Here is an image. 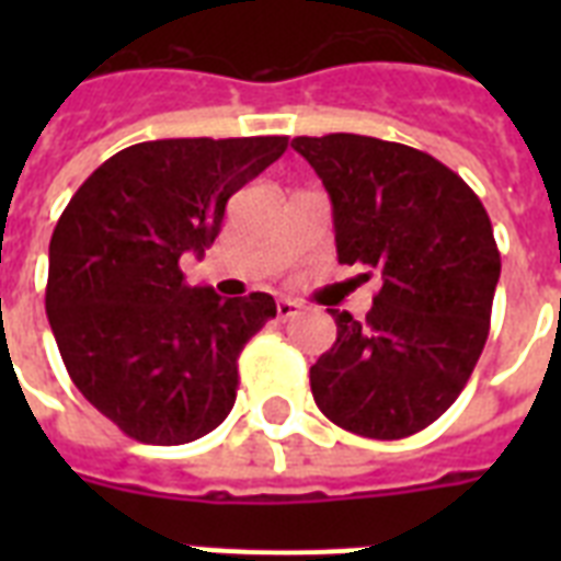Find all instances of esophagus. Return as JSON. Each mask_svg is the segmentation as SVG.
<instances>
[{
    "mask_svg": "<svg viewBox=\"0 0 561 561\" xmlns=\"http://www.w3.org/2000/svg\"><path fill=\"white\" fill-rule=\"evenodd\" d=\"M299 308H302V306H299L297 299L285 297V299H279V302H276V314H279L282 320H290V317L299 314Z\"/></svg>",
    "mask_w": 561,
    "mask_h": 561,
    "instance_id": "esophagus-1",
    "label": "esophagus"
}]
</instances>
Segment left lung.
Segmentation results:
<instances>
[{
    "mask_svg": "<svg viewBox=\"0 0 561 561\" xmlns=\"http://www.w3.org/2000/svg\"><path fill=\"white\" fill-rule=\"evenodd\" d=\"M332 197L337 262L381 279L367 320L329 308L337 341L311 367L317 408L369 439L443 416L474 373L501 276L492 220L460 174L373 136H297Z\"/></svg>",
    "mask_w": 561,
    "mask_h": 561,
    "instance_id": "left-lung-1",
    "label": "left lung"
}]
</instances>
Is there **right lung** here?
<instances>
[{
    "instance_id": "1",
    "label": "right lung",
    "mask_w": 561,
    "mask_h": 561,
    "mask_svg": "<svg viewBox=\"0 0 561 561\" xmlns=\"http://www.w3.org/2000/svg\"><path fill=\"white\" fill-rule=\"evenodd\" d=\"M285 148L288 136L130 145L57 220L46 285L57 350L83 399L136 443L201 439L236 404L238 355L276 302L192 288L180 259L203 255L229 197Z\"/></svg>"
}]
</instances>
